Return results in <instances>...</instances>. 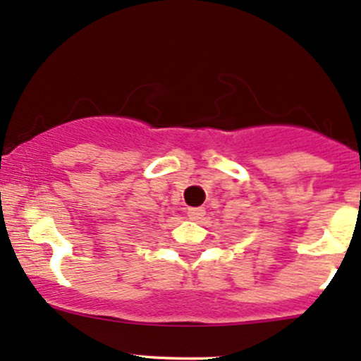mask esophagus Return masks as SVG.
<instances>
[{
  "label": "esophagus",
  "instance_id": "obj_1",
  "mask_svg": "<svg viewBox=\"0 0 361 361\" xmlns=\"http://www.w3.org/2000/svg\"><path fill=\"white\" fill-rule=\"evenodd\" d=\"M203 215H205V208L198 207V208H189L188 210V217L189 219H195V221H198V219H202Z\"/></svg>",
  "mask_w": 361,
  "mask_h": 361
}]
</instances>
